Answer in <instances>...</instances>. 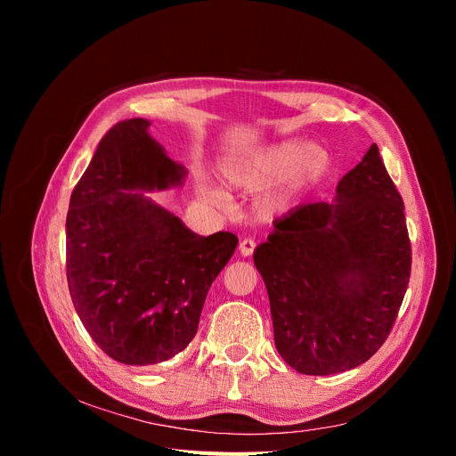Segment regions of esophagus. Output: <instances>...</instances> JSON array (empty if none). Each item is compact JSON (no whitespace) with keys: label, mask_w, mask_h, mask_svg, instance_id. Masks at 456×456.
<instances>
[{"label":"esophagus","mask_w":456,"mask_h":456,"mask_svg":"<svg viewBox=\"0 0 456 456\" xmlns=\"http://www.w3.org/2000/svg\"><path fill=\"white\" fill-rule=\"evenodd\" d=\"M255 247H256L255 240L245 238V240L240 243V253H241V256H251L253 251H255Z\"/></svg>","instance_id":"1"}]
</instances>
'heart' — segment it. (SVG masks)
I'll return each mask as SVG.
<instances>
[{"instance_id":"heart-1","label":"heart","mask_w":456,"mask_h":456,"mask_svg":"<svg viewBox=\"0 0 456 456\" xmlns=\"http://www.w3.org/2000/svg\"><path fill=\"white\" fill-rule=\"evenodd\" d=\"M330 165L323 146L300 141H283L265 148L233 156L223 163V178L228 186L253 191L280 181L260 203L262 213L275 215L295 201V198L322 178Z\"/></svg>"}]
</instances>
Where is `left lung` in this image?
Returning <instances> with one entry per match:
<instances>
[{
	"label": "left lung",
	"instance_id": "left-lung-1",
	"mask_svg": "<svg viewBox=\"0 0 456 456\" xmlns=\"http://www.w3.org/2000/svg\"><path fill=\"white\" fill-rule=\"evenodd\" d=\"M403 200L372 144L333 201L298 205L253 255L280 355L302 375L365 363L388 338L411 275Z\"/></svg>",
	"mask_w": 456,
	"mask_h": 456
}]
</instances>
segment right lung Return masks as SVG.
<instances>
[{"mask_svg": "<svg viewBox=\"0 0 456 456\" xmlns=\"http://www.w3.org/2000/svg\"><path fill=\"white\" fill-rule=\"evenodd\" d=\"M148 127L133 118L102 136L66 216V278L79 320L104 354L136 367L188 346L238 247L232 232L198 236L144 196L186 176Z\"/></svg>", "mask_w": 456, "mask_h": 456, "instance_id": "1", "label": "right lung"}]
</instances>
